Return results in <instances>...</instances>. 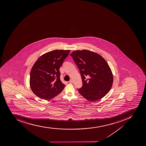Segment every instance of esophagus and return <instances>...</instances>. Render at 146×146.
<instances>
[{
  "label": "esophagus",
  "instance_id": "1",
  "mask_svg": "<svg viewBox=\"0 0 146 146\" xmlns=\"http://www.w3.org/2000/svg\"><path fill=\"white\" fill-rule=\"evenodd\" d=\"M74 81L73 80H72V79H71V80H70V81L68 82V83H70V84H72V83H73Z\"/></svg>",
  "mask_w": 146,
  "mask_h": 146
}]
</instances>
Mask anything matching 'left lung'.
I'll return each instance as SVG.
<instances>
[{"mask_svg": "<svg viewBox=\"0 0 146 146\" xmlns=\"http://www.w3.org/2000/svg\"><path fill=\"white\" fill-rule=\"evenodd\" d=\"M70 56L78 66L83 86L78 89L80 94L94 102L107 94L113 81L111 68L103 57L87 50L73 52Z\"/></svg>", "mask_w": 146, "mask_h": 146, "instance_id": "left-lung-1", "label": "left lung"}]
</instances>
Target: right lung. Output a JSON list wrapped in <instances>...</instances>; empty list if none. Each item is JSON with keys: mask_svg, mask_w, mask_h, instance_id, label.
Instances as JSON below:
<instances>
[{"mask_svg": "<svg viewBox=\"0 0 146 146\" xmlns=\"http://www.w3.org/2000/svg\"><path fill=\"white\" fill-rule=\"evenodd\" d=\"M70 50H54L40 57L31 69L30 85L35 94L50 100L61 93L65 84L60 80V68Z\"/></svg>", "mask_w": 146, "mask_h": 146, "instance_id": "obj_1", "label": "right lung"}]
</instances>
